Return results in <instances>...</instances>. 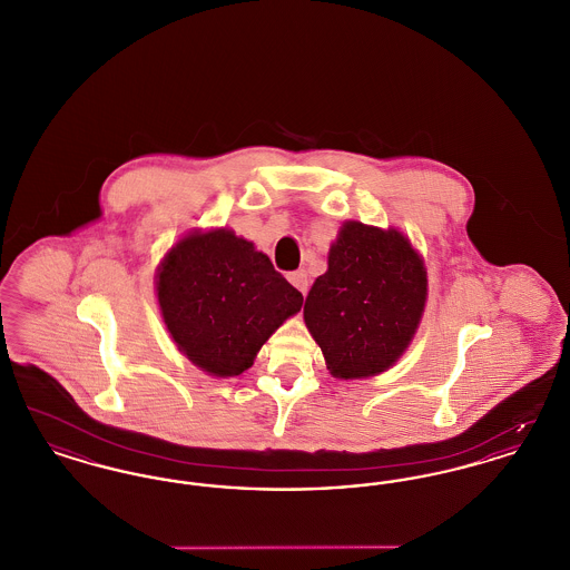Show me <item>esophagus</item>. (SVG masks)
<instances>
[{"label":"esophagus","mask_w":570,"mask_h":570,"mask_svg":"<svg viewBox=\"0 0 570 570\" xmlns=\"http://www.w3.org/2000/svg\"><path fill=\"white\" fill-rule=\"evenodd\" d=\"M288 282L297 288L301 295H307V288H309V277H307V272L298 269V272L291 273V275H288Z\"/></svg>","instance_id":"1"}]
</instances>
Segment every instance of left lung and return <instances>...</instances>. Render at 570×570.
<instances>
[{"instance_id": "left-lung-1", "label": "left lung", "mask_w": 570, "mask_h": 570, "mask_svg": "<svg viewBox=\"0 0 570 570\" xmlns=\"http://www.w3.org/2000/svg\"><path fill=\"white\" fill-rule=\"evenodd\" d=\"M428 301L423 258L400 230L344 222L303 318L342 380L386 372L412 342Z\"/></svg>"}]
</instances>
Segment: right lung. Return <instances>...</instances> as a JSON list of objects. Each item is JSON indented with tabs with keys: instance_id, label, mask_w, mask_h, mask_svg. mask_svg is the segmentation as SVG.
Listing matches in <instances>:
<instances>
[{
	"instance_id": "add662e5",
	"label": "right lung",
	"mask_w": 570,
	"mask_h": 570,
	"mask_svg": "<svg viewBox=\"0 0 570 570\" xmlns=\"http://www.w3.org/2000/svg\"><path fill=\"white\" fill-rule=\"evenodd\" d=\"M156 295L179 353L217 379L244 374L303 305L269 256L228 228L194 230L173 245L158 267Z\"/></svg>"
}]
</instances>
